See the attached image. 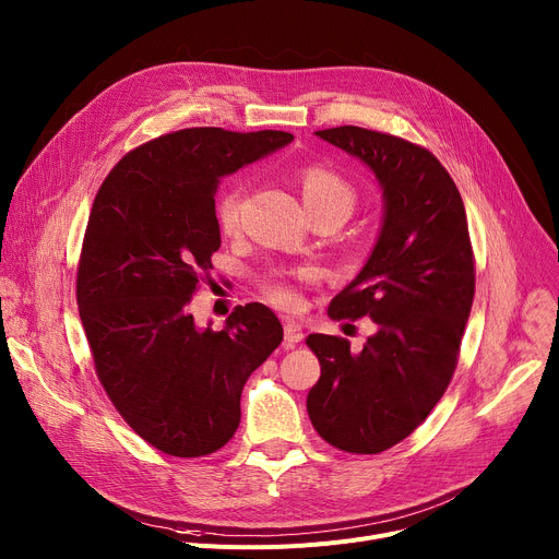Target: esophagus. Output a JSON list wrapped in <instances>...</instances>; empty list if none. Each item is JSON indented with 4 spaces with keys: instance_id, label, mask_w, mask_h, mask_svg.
I'll return each instance as SVG.
<instances>
[{
    "instance_id": "34e87169",
    "label": "esophagus",
    "mask_w": 559,
    "mask_h": 559,
    "mask_svg": "<svg viewBox=\"0 0 559 559\" xmlns=\"http://www.w3.org/2000/svg\"><path fill=\"white\" fill-rule=\"evenodd\" d=\"M302 338H305L302 326H300L298 322L286 320V322H284V343H286V347H295Z\"/></svg>"
}]
</instances>
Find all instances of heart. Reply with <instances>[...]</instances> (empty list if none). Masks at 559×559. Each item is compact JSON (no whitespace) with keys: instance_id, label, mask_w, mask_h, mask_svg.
Instances as JSON below:
<instances>
[{"instance_id":"heart-1","label":"heart","mask_w":559,"mask_h":559,"mask_svg":"<svg viewBox=\"0 0 559 559\" xmlns=\"http://www.w3.org/2000/svg\"><path fill=\"white\" fill-rule=\"evenodd\" d=\"M300 187H302V199L311 214L324 212V210H336L345 216L352 214L356 205V191L354 187L334 169L322 167V164H311L300 171ZM241 205H243V185L241 182H229L223 187L216 195L214 214L216 223L223 233H235L241 221ZM318 280V271L302 269L295 275H271L261 284L264 290V298L280 307V309H298L302 302L300 284H309Z\"/></svg>"}]
</instances>
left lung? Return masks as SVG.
I'll return each instance as SVG.
<instances>
[{
    "label": "left lung",
    "mask_w": 559,
    "mask_h": 559,
    "mask_svg": "<svg viewBox=\"0 0 559 559\" xmlns=\"http://www.w3.org/2000/svg\"><path fill=\"white\" fill-rule=\"evenodd\" d=\"M316 135L372 169L383 223L366 266L326 311L372 318L377 334L360 352L341 336L307 338L320 360L307 411L332 447L381 453L429 417L453 377L476 284L467 214L431 151L358 126Z\"/></svg>",
    "instance_id": "1"
}]
</instances>
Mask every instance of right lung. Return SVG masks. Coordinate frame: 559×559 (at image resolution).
Returning a JSON list of instances; mask_svg holds the SVG:
<instances>
[{
	"instance_id": "add662e5",
	"label": "right lung",
	"mask_w": 559,
	"mask_h": 559,
	"mask_svg": "<svg viewBox=\"0 0 559 559\" xmlns=\"http://www.w3.org/2000/svg\"><path fill=\"white\" fill-rule=\"evenodd\" d=\"M290 140L176 130L126 153L96 193L76 273L81 322L110 402L162 453L199 457L229 442L248 377L284 338L259 302L237 307L221 332L199 330L187 307L221 248V178Z\"/></svg>"
}]
</instances>
